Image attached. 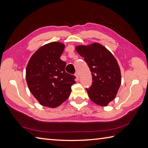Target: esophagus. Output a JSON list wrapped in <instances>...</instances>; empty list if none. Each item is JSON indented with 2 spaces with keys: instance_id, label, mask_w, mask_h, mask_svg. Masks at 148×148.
I'll return each mask as SVG.
<instances>
[{
  "instance_id": "34e87169",
  "label": "esophagus",
  "mask_w": 148,
  "mask_h": 148,
  "mask_svg": "<svg viewBox=\"0 0 148 148\" xmlns=\"http://www.w3.org/2000/svg\"><path fill=\"white\" fill-rule=\"evenodd\" d=\"M75 76L76 77V79L77 80H79V73H78V72H76V73H75Z\"/></svg>"
}]
</instances>
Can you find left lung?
I'll list each match as a JSON object with an SVG mask.
<instances>
[{
  "label": "left lung",
  "mask_w": 148,
  "mask_h": 148,
  "mask_svg": "<svg viewBox=\"0 0 148 148\" xmlns=\"http://www.w3.org/2000/svg\"><path fill=\"white\" fill-rule=\"evenodd\" d=\"M75 49L90 68L92 85L86 89L94 103L106 106L115 99L121 84V69L116 58L108 49L99 43L77 46Z\"/></svg>",
  "instance_id": "1"
}]
</instances>
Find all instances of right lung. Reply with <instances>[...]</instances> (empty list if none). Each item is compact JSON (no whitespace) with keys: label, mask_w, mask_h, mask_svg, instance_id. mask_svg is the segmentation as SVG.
Wrapping results in <instances>:
<instances>
[{"label":"right lung","mask_w":148,"mask_h":148,"mask_svg":"<svg viewBox=\"0 0 148 148\" xmlns=\"http://www.w3.org/2000/svg\"><path fill=\"white\" fill-rule=\"evenodd\" d=\"M65 45L58 42L45 44L36 51L27 64L26 79L31 93L43 106L56 108L70 95L75 77L65 71L60 59Z\"/></svg>","instance_id":"obj_1"}]
</instances>
